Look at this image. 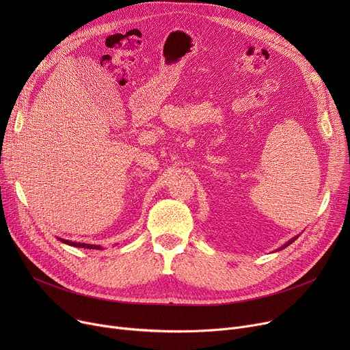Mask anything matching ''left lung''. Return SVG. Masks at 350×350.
I'll list each match as a JSON object with an SVG mask.
<instances>
[{
    "label": "left lung",
    "instance_id": "1",
    "mask_svg": "<svg viewBox=\"0 0 350 350\" xmlns=\"http://www.w3.org/2000/svg\"><path fill=\"white\" fill-rule=\"evenodd\" d=\"M297 238H298V237H293V238H292V240H289V241H288V243H286V244H284V245H282V247H281V248H280V250H284V248H285V247H288V245H289V244H292V243H293V241H295V240H297Z\"/></svg>",
    "mask_w": 350,
    "mask_h": 350
}]
</instances>
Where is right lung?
<instances>
[{"label":"right lung","instance_id":"right-lung-1","mask_svg":"<svg viewBox=\"0 0 350 350\" xmlns=\"http://www.w3.org/2000/svg\"><path fill=\"white\" fill-rule=\"evenodd\" d=\"M59 241H62L64 244H68V245H72V247H79V248H89V250H102L100 245H94V244H83V243H73V241H68V240H64V238H58Z\"/></svg>","mask_w":350,"mask_h":350}]
</instances>
